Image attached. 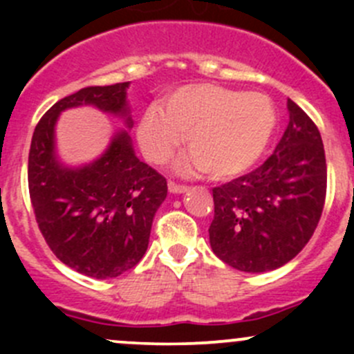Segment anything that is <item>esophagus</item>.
I'll use <instances>...</instances> for the list:
<instances>
[{
    "label": "esophagus",
    "mask_w": 354,
    "mask_h": 354,
    "mask_svg": "<svg viewBox=\"0 0 354 354\" xmlns=\"http://www.w3.org/2000/svg\"><path fill=\"white\" fill-rule=\"evenodd\" d=\"M167 188H169L171 194H185V192H188L187 185L174 183V181H169V183H167Z\"/></svg>",
    "instance_id": "esophagus-1"
}]
</instances>
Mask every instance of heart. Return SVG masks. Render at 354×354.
Wrapping results in <instances>:
<instances>
[{
    "instance_id": "b5f03b06",
    "label": "heart",
    "mask_w": 354,
    "mask_h": 354,
    "mask_svg": "<svg viewBox=\"0 0 354 354\" xmlns=\"http://www.w3.org/2000/svg\"><path fill=\"white\" fill-rule=\"evenodd\" d=\"M276 127L267 95L212 84L185 85L166 97V109L152 104L138 123V142L154 162H166L183 142L192 152L181 160L185 173L205 169L216 180L238 176L266 151Z\"/></svg>"
}]
</instances>
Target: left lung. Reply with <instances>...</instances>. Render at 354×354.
<instances>
[{
	"mask_svg": "<svg viewBox=\"0 0 354 354\" xmlns=\"http://www.w3.org/2000/svg\"><path fill=\"white\" fill-rule=\"evenodd\" d=\"M288 111V128L272 156L212 190V252L243 272L274 270L295 259L322 216L327 192L322 137L291 99Z\"/></svg>",
	"mask_w": 354,
	"mask_h": 354,
	"instance_id": "1",
	"label": "left lung"
}]
</instances>
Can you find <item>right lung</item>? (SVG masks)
I'll return each instance as SVG.
<instances>
[{
	"label": "right lung",
	"mask_w": 354,
	"mask_h": 354,
	"mask_svg": "<svg viewBox=\"0 0 354 354\" xmlns=\"http://www.w3.org/2000/svg\"><path fill=\"white\" fill-rule=\"evenodd\" d=\"M127 87L128 82L94 85L59 99L39 120L28 152V194L46 243L65 266L95 279L118 277L140 262L167 195L166 178L135 156L127 130L94 162L63 166L55 124L62 111L88 104L131 128Z\"/></svg>",
	"instance_id": "right-lung-1"
}]
</instances>
